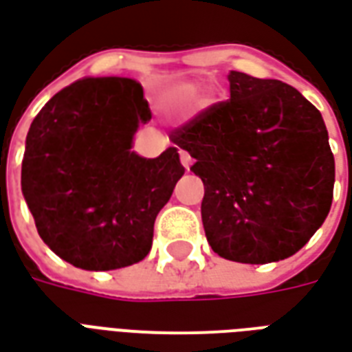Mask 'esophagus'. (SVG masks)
Here are the masks:
<instances>
[{
	"label": "esophagus",
	"mask_w": 352,
	"mask_h": 352,
	"mask_svg": "<svg viewBox=\"0 0 352 352\" xmlns=\"http://www.w3.org/2000/svg\"><path fill=\"white\" fill-rule=\"evenodd\" d=\"M179 156H181V164L184 166V169H190L192 166V156L186 151H179Z\"/></svg>",
	"instance_id": "esophagus-1"
}]
</instances>
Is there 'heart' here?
Returning a JSON list of instances; mask_svg holds the SVG:
<instances>
[{
    "label": "heart",
    "instance_id": "b5f03b06",
    "mask_svg": "<svg viewBox=\"0 0 352 352\" xmlns=\"http://www.w3.org/2000/svg\"><path fill=\"white\" fill-rule=\"evenodd\" d=\"M199 92H201V90H199L198 85H186V87L181 90V98H184V100H194Z\"/></svg>",
    "mask_w": 352,
    "mask_h": 352
}]
</instances>
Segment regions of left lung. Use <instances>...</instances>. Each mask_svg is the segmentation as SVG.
Instances as JSON below:
<instances>
[{
	"label": "left lung",
	"mask_w": 352,
	"mask_h": 352,
	"mask_svg": "<svg viewBox=\"0 0 352 352\" xmlns=\"http://www.w3.org/2000/svg\"><path fill=\"white\" fill-rule=\"evenodd\" d=\"M230 100L171 131L204 181L211 249L241 264L292 256L328 217L336 164L322 115L294 87L230 72Z\"/></svg>",
	"instance_id": "8db88e82"
}]
</instances>
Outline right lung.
Wrapping results in <instances>:
<instances>
[{
  "instance_id": "add662e5",
  "label": "right lung",
  "mask_w": 352,
  "mask_h": 352,
  "mask_svg": "<svg viewBox=\"0 0 352 352\" xmlns=\"http://www.w3.org/2000/svg\"><path fill=\"white\" fill-rule=\"evenodd\" d=\"M151 116L138 80L88 77L30 126L22 194L43 241L75 267L118 270L151 251L156 214L184 173L175 146L158 158L131 151Z\"/></svg>"
}]
</instances>
